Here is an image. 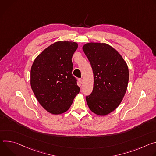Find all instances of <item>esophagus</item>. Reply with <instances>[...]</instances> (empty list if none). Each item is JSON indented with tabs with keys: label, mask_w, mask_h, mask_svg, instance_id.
I'll return each instance as SVG.
<instances>
[{
	"label": "esophagus",
	"mask_w": 156,
	"mask_h": 156,
	"mask_svg": "<svg viewBox=\"0 0 156 156\" xmlns=\"http://www.w3.org/2000/svg\"><path fill=\"white\" fill-rule=\"evenodd\" d=\"M82 79H79V84L81 85L82 83Z\"/></svg>",
	"instance_id": "obj_1"
}]
</instances>
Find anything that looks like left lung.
Here are the masks:
<instances>
[{
  "label": "left lung",
  "instance_id": "obj_1",
  "mask_svg": "<svg viewBox=\"0 0 156 156\" xmlns=\"http://www.w3.org/2000/svg\"><path fill=\"white\" fill-rule=\"evenodd\" d=\"M82 49L91 64L94 89L86 101L90 110L99 116L114 111L127 90L128 67L118 52L104 43H88Z\"/></svg>",
  "mask_w": 156,
  "mask_h": 156
}]
</instances>
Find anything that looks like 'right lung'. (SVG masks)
<instances>
[{
  "label": "right lung",
  "instance_id": "add662e5",
  "mask_svg": "<svg viewBox=\"0 0 156 156\" xmlns=\"http://www.w3.org/2000/svg\"><path fill=\"white\" fill-rule=\"evenodd\" d=\"M77 47L73 41L55 42L44 49L31 66V89L40 104L51 114L67 111L80 92L72 74V57Z\"/></svg>",
  "mask_w": 156,
  "mask_h": 156
}]
</instances>
